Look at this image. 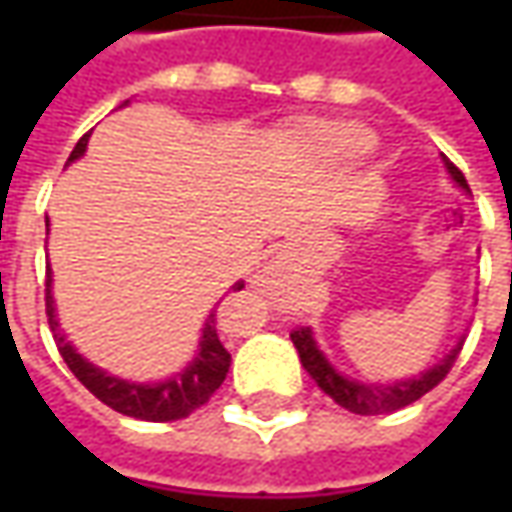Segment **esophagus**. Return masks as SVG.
I'll use <instances>...</instances> for the list:
<instances>
[{
	"label": "esophagus",
	"mask_w": 512,
	"mask_h": 512,
	"mask_svg": "<svg viewBox=\"0 0 512 512\" xmlns=\"http://www.w3.org/2000/svg\"><path fill=\"white\" fill-rule=\"evenodd\" d=\"M265 279H267V276H259V282H265Z\"/></svg>",
	"instance_id": "esophagus-1"
}]
</instances>
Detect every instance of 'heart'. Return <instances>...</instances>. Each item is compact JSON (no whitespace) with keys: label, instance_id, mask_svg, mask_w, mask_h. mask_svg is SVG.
<instances>
[{"label":"heart","instance_id":"obj_1","mask_svg":"<svg viewBox=\"0 0 512 512\" xmlns=\"http://www.w3.org/2000/svg\"><path fill=\"white\" fill-rule=\"evenodd\" d=\"M305 142L325 159H344L367 148L370 133L356 122H310L305 128Z\"/></svg>","mask_w":512,"mask_h":512}]
</instances>
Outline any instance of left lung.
Wrapping results in <instances>:
<instances>
[{
  "label": "left lung",
  "instance_id": "left-lung-1",
  "mask_svg": "<svg viewBox=\"0 0 512 512\" xmlns=\"http://www.w3.org/2000/svg\"><path fill=\"white\" fill-rule=\"evenodd\" d=\"M444 168L453 176L456 185L464 187V190H470L464 173L456 168L450 159H444ZM290 339L296 344L299 359H302V367L313 376V382L319 384L339 407L350 410V413H359V416L393 413V410H402V407L413 404L416 399H422L424 393H430V390L450 373V367H453L459 350H462V342H459L447 356H444L442 362L433 364L430 370H424L422 376H413V379H404V382L393 384H364L356 382V379H347V376H342L333 364L327 362L325 353L319 350V344H316L313 333H310V327H296V330L290 333Z\"/></svg>",
  "mask_w": 512,
  "mask_h": 512
}]
</instances>
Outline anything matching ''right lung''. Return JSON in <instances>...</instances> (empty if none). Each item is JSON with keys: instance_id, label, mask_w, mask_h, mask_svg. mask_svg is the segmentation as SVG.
Masks as SVG:
<instances>
[{"instance_id": "add662e5", "label": "right lung", "mask_w": 512, "mask_h": 512, "mask_svg": "<svg viewBox=\"0 0 512 512\" xmlns=\"http://www.w3.org/2000/svg\"><path fill=\"white\" fill-rule=\"evenodd\" d=\"M88 136L90 133H85L76 142V148L70 153L68 162L79 159L85 153ZM45 227H48V219H45ZM242 287L245 285L239 282V285H233V290H242ZM45 310H48L53 339L59 344V353H62V359L70 367V373L85 384L99 402H105L116 413H122V416H133V419H142V422H176V419H185L196 407L210 402V396L222 387L227 370H230V353H227V347L219 339L216 310L207 316L205 327H202V339H199L196 359L187 364L182 373H176L173 379H165V382L159 384L125 382V379H116V376H108L105 370L93 367L88 359H82L65 342V336L59 333L56 307H53V296H50V276L48 293H45Z\"/></svg>"}]
</instances>
